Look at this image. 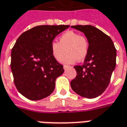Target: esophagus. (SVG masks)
<instances>
[{
	"mask_svg": "<svg viewBox=\"0 0 127 127\" xmlns=\"http://www.w3.org/2000/svg\"><path fill=\"white\" fill-rule=\"evenodd\" d=\"M69 67H70V66H67V65H64L63 66V68L64 70L66 69L67 68H69Z\"/></svg>",
	"mask_w": 127,
	"mask_h": 127,
	"instance_id": "1",
	"label": "esophagus"
}]
</instances>
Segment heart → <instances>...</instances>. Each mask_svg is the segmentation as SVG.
<instances>
[{"mask_svg": "<svg viewBox=\"0 0 127 127\" xmlns=\"http://www.w3.org/2000/svg\"><path fill=\"white\" fill-rule=\"evenodd\" d=\"M51 54L58 61L63 60L64 64H72L76 61L84 60L88 53V42L84 36L73 31H68L60 37L59 42L53 41L51 43Z\"/></svg>", "mask_w": 127, "mask_h": 127, "instance_id": "1", "label": "heart"}]
</instances>
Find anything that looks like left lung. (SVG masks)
<instances>
[{
    "instance_id": "left-lung-1",
    "label": "left lung",
    "mask_w": 127,
    "mask_h": 127,
    "mask_svg": "<svg viewBox=\"0 0 127 127\" xmlns=\"http://www.w3.org/2000/svg\"><path fill=\"white\" fill-rule=\"evenodd\" d=\"M87 38L88 53L82 65L75 66L77 75L71 80L73 91L82 97L95 98L100 95L109 84L116 68V49L112 40L91 25H74Z\"/></svg>"
}]
</instances>
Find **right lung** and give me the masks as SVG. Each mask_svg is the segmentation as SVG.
Returning <instances> with one entry per match:
<instances>
[{"label": "right lung", "mask_w": 127, "mask_h": 127, "mask_svg": "<svg viewBox=\"0 0 127 127\" xmlns=\"http://www.w3.org/2000/svg\"><path fill=\"white\" fill-rule=\"evenodd\" d=\"M69 25H40L23 33L12 48L11 69L14 84L21 94L39 100L54 91L63 66L51 54V43Z\"/></svg>", "instance_id": "right-lung-1"}]
</instances>
